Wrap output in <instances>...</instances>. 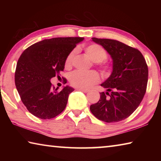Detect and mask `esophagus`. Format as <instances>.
<instances>
[{
    "label": "esophagus",
    "instance_id": "esophagus-1",
    "mask_svg": "<svg viewBox=\"0 0 161 161\" xmlns=\"http://www.w3.org/2000/svg\"><path fill=\"white\" fill-rule=\"evenodd\" d=\"M77 90L83 92H84V93H86V92H88L89 91V89H81V88H77Z\"/></svg>",
    "mask_w": 161,
    "mask_h": 161
}]
</instances>
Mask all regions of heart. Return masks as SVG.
<instances>
[{
	"label": "heart",
	"mask_w": 161,
	"mask_h": 161,
	"mask_svg": "<svg viewBox=\"0 0 161 161\" xmlns=\"http://www.w3.org/2000/svg\"><path fill=\"white\" fill-rule=\"evenodd\" d=\"M84 53L91 61L102 71L104 74H108L111 72V65L106 61L108 54L104 49L97 44H91L84 47ZM76 50H73L68 54L65 59V68L69 69L72 66L73 59L75 55ZM99 75L96 71H89L83 73L75 71L69 76L70 84L75 87L81 89H87L99 81Z\"/></svg>",
	"instance_id": "1"
}]
</instances>
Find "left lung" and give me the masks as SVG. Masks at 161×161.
<instances>
[{
  "mask_svg": "<svg viewBox=\"0 0 161 161\" xmlns=\"http://www.w3.org/2000/svg\"><path fill=\"white\" fill-rule=\"evenodd\" d=\"M92 39L109 53L113 71L101 84L107 92H101L99 102L90 106V111L101 121L119 122L131 115L143 100L148 83V65L138 49L115 40Z\"/></svg>",
  "mask_w": 161,
  "mask_h": 161,
  "instance_id": "1",
  "label": "left lung"
}]
</instances>
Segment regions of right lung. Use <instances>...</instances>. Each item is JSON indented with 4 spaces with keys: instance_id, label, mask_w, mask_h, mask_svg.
Returning <instances> with one entry per match:
<instances>
[{
    "instance_id": "right-lung-1",
    "label": "right lung",
    "mask_w": 161,
    "mask_h": 161,
    "mask_svg": "<svg viewBox=\"0 0 161 161\" xmlns=\"http://www.w3.org/2000/svg\"><path fill=\"white\" fill-rule=\"evenodd\" d=\"M83 40L80 37L43 40L22 53L16 65L15 83L22 102L32 115L50 119L64 110L69 94L75 89L66 86L58 91L50 80L59 77L67 55Z\"/></svg>"
}]
</instances>
